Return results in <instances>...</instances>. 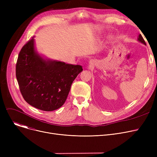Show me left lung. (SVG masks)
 Masks as SVG:
<instances>
[{"mask_svg":"<svg viewBox=\"0 0 157 157\" xmlns=\"http://www.w3.org/2000/svg\"><path fill=\"white\" fill-rule=\"evenodd\" d=\"M137 40L139 41V42L141 43H143V44H145V45H146V43H145V41H144V39L143 38V37H142V36H141V34H139V36H138V38H137Z\"/></svg>","mask_w":157,"mask_h":157,"instance_id":"8db88e82","label":"left lung"}]
</instances>
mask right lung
<instances>
[{
    "label": "right lung",
    "instance_id": "1",
    "mask_svg": "<svg viewBox=\"0 0 157 157\" xmlns=\"http://www.w3.org/2000/svg\"><path fill=\"white\" fill-rule=\"evenodd\" d=\"M82 71L79 65L44 59L36 50L34 37L21 48L16 65L25 101L45 111L56 110L64 104L72 82Z\"/></svg>",
    "mask_w": 157,
    "mask_h": 157
}]
</instances>
